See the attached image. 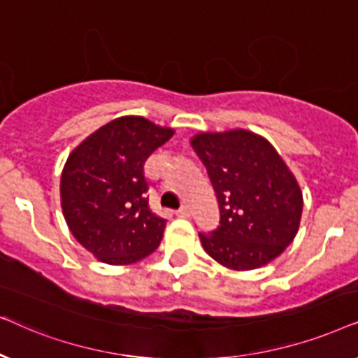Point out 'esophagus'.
<instances>
[{
    "mask_svg": "<svg viewBox=\"0 0 358 358\" xmlns=\"http://www.w3.org/2000/svg\"><path fill=\"white\" fill-rule=\"evenodd\" d=\"M176 216H180V217H188L189 216V208L188 206H182L178 209V211H176Z\"/></svg>",
    "mask_w": 358,
    "mask_h": 358,
    "instance_id": "1",
    "label": "esophagus"
}]
</instances>
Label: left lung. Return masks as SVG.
<instances>
[{
	"instance_id": "obj_1",
	"label": "left lung",
	"mask_w": 358,
	"mask_h": 358,
	"mask_svg": "<svg viewBox=\"0 0 358 358\" xmlns=\"http://www.w3.org/2000/svg\"><path fill=\"white\" fill-rule=\"evenodd\" d=\"M192 147L219 203V226L199 239L219 264L244 271L276 259L296 236L303 193L268 141L245 129L201 132Z\"/></svg>"
}]
</instances>
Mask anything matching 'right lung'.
Segmentation results:
<instances>
[{"label": "right lung", "mask_w": 358, "mask_h": 358, "mask_svg": "<svg viewBox=\"0 0 358 358\" xmlns=\"http://www.w3.org/2000/svg\"><path fill=\"white\" fill-rule=\"evenodd\" d=\"M173 132L122 116L71 150L60 180L62 211L75 239L98 260L129 265L159 247L166 221L149 206L144 164Z\"/></svg>", "instance_id": "1"}]
</instances>
